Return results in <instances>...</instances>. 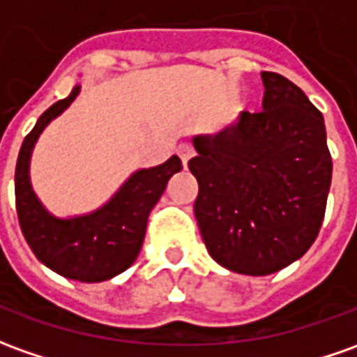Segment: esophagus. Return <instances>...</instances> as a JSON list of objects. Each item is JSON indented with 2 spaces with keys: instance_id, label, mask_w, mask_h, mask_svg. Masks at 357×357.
Returning a JSON list of instances; mask_svg holds the SVG:
<instances>
[{
  "instance_id": "34e87169",
  "label": "esophagus",
  "mask_w": 357,
  "mask_h": 357,
  "mask_svg": "<svg viewBox=\"0 0 357 357\" xmlns=\"http://www.w3.org/2000/svg\"><path fill=\"white\" fill-rule=\"evenodd\" d=\"M176 153H178V157H181L183 165H186L190 159H192L194 147L190 146V144H181V146L176 147Z\"/></svg>"
}]
</instances>
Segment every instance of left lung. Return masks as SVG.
<instances>
[{"instance_id": "8db88e82", "label": "left lung", "mask_w": 357, "mask_h": 357, "mask_svg": "<svg viewBox=\"0 0 357 357\" xmlns=\"http://www.w3.org/2000/svg\"><path fill=\"white\" fill-rule=\"evenodd\" d=\"M260 112L243 110L218 136L194 137V213L215 262L247 276L286 268L313 245L333 159L321 110L296 83L262 71Z\"/></svg>"}]
</instances>
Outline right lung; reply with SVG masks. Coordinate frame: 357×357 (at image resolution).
<instances>
[{"label": "right lung", "instance_id": "add662e5", "mask_svg": "<svg viewBox=\"0 0 357 357\" xmlns=\"http://www.w3.org/2000/svg\"><path fill=\"white\" fill-rule=\"evenodd\" d=\"M77 93L79 85L54 102L24 137L15 167V206L21 231L36 258L60 276L91 284L110 280L134 264L146 237L147 215L183 163L173 155L159 167L137 171L110 202L89 215L71 220L50 215L31 188L29 161L40 132L70 107Z\"/></svg>", "mask_w": 357, "mask_h": 357}]
</instances>
